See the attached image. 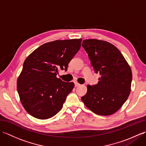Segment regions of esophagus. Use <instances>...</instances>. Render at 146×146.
<instances>
[{"instance_id": "1", "label": "esophagus", "mask_w": 146, "mask_h": 146, "mask_svg": "<svg viewBox=\"0 0 146 146\" xmlns=\"http://www.w3.org/2000/svg\"><path fill=\"white\" fill-rule=\"evenodd\" d=\"M80 83H77V82H75V86H76H76H80Z\"/></svg>"}]
</instances>
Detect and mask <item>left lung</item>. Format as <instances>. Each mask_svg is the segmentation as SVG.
Masks as SVG:
<instances>
[{
    "label": "left lung",
    "mask_w": 146,
    "mask_h": 146,
    "mask_svg": "<svg viewBox=\"0 0 146 146\" xmlns=\"http://www.w3.org/2000/svg\"><path fill=\"white\" fill-rule=\"evenodd\" d=\"M93 69L100 78L95 85H87L82 97L86 107L100 115H110L122 107L131 90L132 74L125 58L115 46L102 40H83Z\"/></svg>",
    "instance_id": "8db88e82"
}]
</instances>
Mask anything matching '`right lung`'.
I'll use <instances>...</instances> for the list:
<instances>
[{"mask_svg": "<svg viewBox=\"0 0 146 146\" xmlns=\"http://www.w3.org/2000/svg\"><path fill=\"white\" fill-rule=\"evenodd\" d=\"M82 39L56 40L45 43L26 58L17 81L24 109L33 117L48 119L62 107L75 84L56 77L81 47Z\"/></svg>", "mask_w": 146, "mask_h": 146, "instance_id": "right-lung-1", "label": "right lung"}]
</instances>
